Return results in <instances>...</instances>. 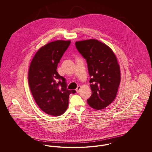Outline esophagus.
I'll return each instance as SVG.
<instances>
[{"label":"esophagus","instance_id":"1","mask_svg":"<svg viewBox=\"0 0 152 152\" xmlns=\"http://www.w3.org/2000/svg\"><path fill=\"white\" fill-rule=\"evenodd\" d=\"M80 89H81V86H78L77 88H76V92H77V93H79L80 92Z\"/></svg>","mask_w":152,"mask_h":152}]
</instances>
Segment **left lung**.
Masks as SVG:
<instances>
[{
    "instance_id": "1",
    "label": "left lung",
    "mask_w": 152,
    "mask_h": 152,
    "mask_svg": "<svg viewBox=\"0 0 152 152\" xmlns=\"http://www.w3.org/2000/svg\"><path fill=\"white\" fill-rule=\"evenodd\" d=\"M76 47L87 61L92 95L87 100L93 108H106L116 98L120 83V70L113 52L97 40L75 43Z\"/></svg>"
}]
</instances>
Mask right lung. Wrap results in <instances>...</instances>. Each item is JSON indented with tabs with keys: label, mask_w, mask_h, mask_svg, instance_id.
<instances>
[{
	"label": "right lung",
	"mask_w": 152,
	"mask_h": 152,
	"mask_svg": "<svg viewBox=\"0 0 152 152\" xmlns=\"http://www.w3.org/2000/svg\"><path fill=\"white\" fill-rule=\"evenodd\" d=\"M71 41L57 40L41 47L29 66L30 90L39 107L48 115L59 116L68 107L69 96L76 93L68 90L66 79L56 71Z\"/></svg>",
	"instance_id": "add662e5"
}]
</instances>
